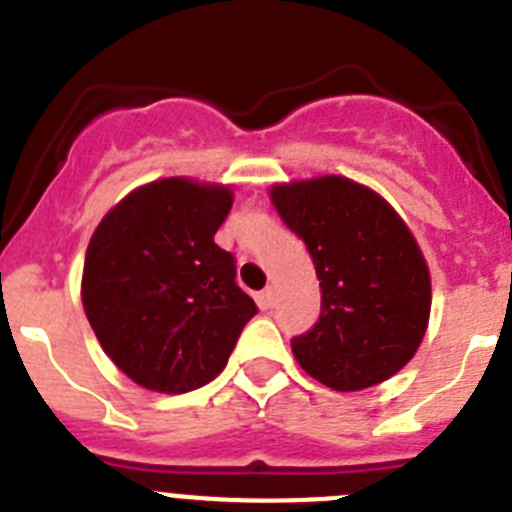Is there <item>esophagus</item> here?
Returning <instances> with one entry per match:
<instances>
[{"label": "esophagus", "instance_id": "esophagus-1", "mask_svg": "<svg viewBox=\"0 0 512 512\" xmlns=\"http://www.w3.org/2000/svg\"><path fill=\"white\" fill-rule=\"evenodd\" d=\"M274 287H266L264 292H261L259 295V305H261V310H269V307H274Z\"/></svg>", "mask_w": 512, "mask_h": 512}]
</instances>
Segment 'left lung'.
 Instances as JSON below:
<instances>
[{
  "label": "left lung",
  "mask_w": 512,
  "mask_h": 512,
  "mask_svg": "<svg viewBox=\"0 0 512 512\" xmlns=\"http://www.w3.org/2000/svg\"><path fill=\"white\" fill-rule=\"evenodd\" d=\"M271 205L300 235L320 279V318L292 341L297 364L338 392L395 377L431 318V271L382 194L346 176L274 184Z\"/></svg>",
  "instance_id": "obj_1"
}]
</instances>
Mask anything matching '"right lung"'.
Returning a JSON list of instances; mask_svg holds the SVG:
<instances>
[{
  "mask_svg": "<svg viewBox=\"0 0 512 512\" xmlns=\"http://www.w3.org/2000/svg\"><path fill=\"white\" fill-rule=\"evenodd\" d=\"M230 207L228 184L169 176L122 197L92 233L81 305L104 354L146 390L212 382L256 315L215 243Z\"/></svg>",
  "mask_w": 512,
  "mask_h": 512,
  "instance_id": "obj_1",
  "label": "right lung"
}]
</instances>
